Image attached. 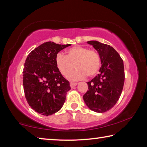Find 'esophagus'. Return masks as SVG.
Masks as SVG:
<instances>
[{
	"mask_svg": "<svg viewBox=\"0 0 147 147\" xmlns=\"http://www.w3.org/2000/svg\"><path fill=\"white\" fill-rule=\"evenodd\" d=\"M77 85V83H73V82H71L70 83V86L72 88H74V87H75Z\"/></svg>",
	"mask_w": 147,
	"mask_h": 147,
	"instance_id": "34e87169",
	"label": "esophagus"
}]
</instances>
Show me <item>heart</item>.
I'll return each mask as SVG.
<instances>
[{"instance_id":"heart-1","label":"heart","mask_w":147,"mask_h":147,"mask_svg":"<svg viewBox=\"0 0 147 147\" xmlns=\"http://www.w3.org/2000/svg\"><path fill=\"white\" fill-rule=\"evenodd\" d=\"M56 65L59 71L67 77L74 68L77 69L69 76L71 80H78L92 78L98 73L101 66V59L98 53L88 47L74 46L66 51V55L58 54Z\"/></svg>"}]
</instances>
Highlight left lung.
<instances>
[{
	"instance_id": "left-lung-1",
	"label": "left lung",
	"mask_w": 147,
	"mask_h": 147,
	"mask_svg": "<svg viewBox=\"0 0 147 147\" xmlns=\"http://www.w3.org/2000/svg\"><path fill=\"white\" fill-rule=\"evenodd\" d=\"M100 57L102 66L98 74L88 82V90L83 96L88 108L97 113L108 111L120 97L124 82L123 60L115 49L97 41H89Z\"/></svg>"
}]
</instances>
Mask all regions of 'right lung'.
<instances>
[{
	"mask_svg": "<svg viewBox=\"0 0 147 147\" xmlns=\"http://www.w3.org/2000/svg\"><path fill=\"white\" fill-rule=\"evenodd\" d=\"M70 44L48 41L33 50L24 63L23 82L29 106L36 112L49 116L60 109L65 101L70 84L56 65V57Z\"/></svg>",
	"mask_w": 147,
	"mask_h": 147,
	"instance_id": "1",
	"label": "right lung"
}]
</instances>
